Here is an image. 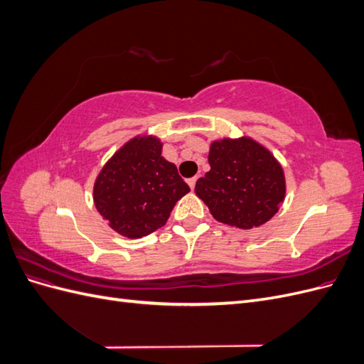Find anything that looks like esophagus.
I'll return each mask as SVG.
<instances>
[{
  "mask_svg": "<svg viewBox=\"0 0 364 364\" xmlns=\"http://www.w3.org/2000/svg\"><path fill=\"white\" fill-rule=\"evenodd\" d=\"M196 182H197V178H191V179H188V185H190V188H191V190H194Z\"/></svg>",
  "mask_w": 364,
  "mask_h": 364,
  "instance_id": "34e87169",
  "label": "esophagus"
}]
</instances>
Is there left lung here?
Returning a JSON list of instances; mask_svg holds the SVG:
<instances>
[{"instance_id":"left-lung-1","label":"left lung","mask_w":364,"mask_h":364,"mask_svg":"<svg viewBox=\"0 0 364 364\" xmlns=\"http://www.w3.org/2000/svg\"><path fill=\"white\" fill-rule=\"evenodd\" d=\"M211 165L196 182V196L220 223L238 229L258 228L279 211L285 199V174L273 153L250 136L215 139Z\"/></svg>"}]
</instances>
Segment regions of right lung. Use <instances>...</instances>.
I'll return each instance as SVG.
<instances>
[{
  "label": "right lung",
  "instance_id": "right-lung-1",
  "mask_svg": "<svg viewBox=\"0 0 364 364\" xmlns=\"http://www.w3.org/2000/svg\"><path fill=\"white\" fill-rule=\"evenodd\" d=\"M190 193L155 135H136L121 146L94 182V205L117 234L135 240L162 228L176 202Z\"/></svg>",
  "mask_w": 364,
  "mask_h": 364
}]
</instances>
